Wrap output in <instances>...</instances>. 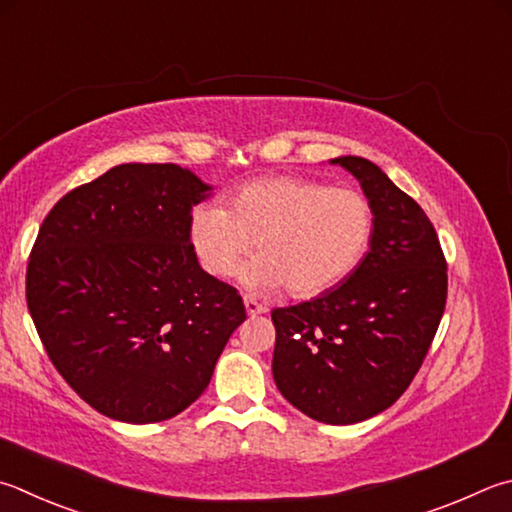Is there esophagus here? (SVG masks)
Masks as SVG:
<instances>
[{
    "instance_id": "esophagus-1",
    "label": "esophagus",
    "mask_w": 512,
    "mask_h": 512,
    "mask_svg": "<svg viewBox=\"0 0 512 512\" xmlns=\"http://www.w3.org/2000/svg\"><path fill=\"white\" fill-rule=\"evenodd\" d=\"M244 306H246V313H248V315H262V313L268 311L264 304L250 300V297H244Z\"/></svg>"
}]
</instances>
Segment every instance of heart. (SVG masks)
<instances>
[{
  "instance_id": "1",
  "label": "heart",
  "mask_w": 512,
  "mask_h": 512,
  "mask_svg": "<svg viewBox=\"0 0 512 512\" xmlns=\"http://www.w3.org/2000/svg\"><path fill=\"white\" fill-rule=\"evenodd\" d=\"M376 232L365 192L306 176L253 179L230 194L228 208L203 203L190 217V246L203 271L230 277L244 257V282L257 291L288 288L315 297L358 271Z\"/></svg>"
}]
</instances>
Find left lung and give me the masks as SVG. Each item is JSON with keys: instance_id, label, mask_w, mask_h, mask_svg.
<instances>
[{"instance_id": "1", "label": "left lung", "mask_w": 512, "mask_h": 512, "mask_svg": "<svg viewBox=\"0 0 512 512\" xmlns=\"http://www.w3.org/2000/svg\"><path fill=\"white\" fill-rule=\"evenodd\" d=\"M331 163L374 203V241L349 280L273 309V378L313 421L351 425L394 405L421 369L445 309L448 264L423 208L376 163Z\"/></svg>"}]
</instances>
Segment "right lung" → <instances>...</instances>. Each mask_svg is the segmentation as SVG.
I'll return each mask as SVG.
<instances>
[{"label":"right lung","mask_w":512,"mask_h":512,"mask_svg":"<svg viewBox=\"0 0 512 512\" xmlns=\"http://www.w3.org/2000/svg\"><path fill=\"white\" fill-rule=\"evenodd\" d=\"M212 188L174 163H125L55 203L26 266V304L53 367L123 423L183 412L246 320L237 288L190 246Z\"/></svg>","instance_id":"right-lung-1"}]
</instances>
